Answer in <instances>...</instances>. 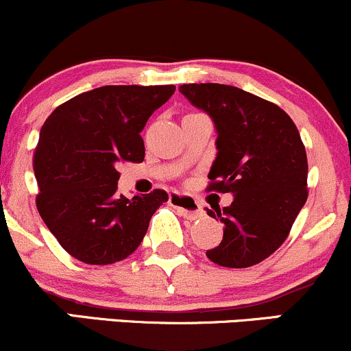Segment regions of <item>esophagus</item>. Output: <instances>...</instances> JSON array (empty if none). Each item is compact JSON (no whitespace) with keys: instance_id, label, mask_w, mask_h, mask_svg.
Instances as JSON below:
<instances>
[{"instance_id":"34e87169","label":"esophagus","mask_w":351,"mask_h":351,"mask_svg":"<svg viewBox=\"0 0 351 351\" xmlns=\"http://www.w3.org/2000/svg\"><path fill=\"white\" fill-rule=\"evenodd\" d=\"M169 202H171L172 207H176L179 210L180 215H184L186 219H199L204 215L202 206L200 202H197L194 197L191 195H182V194H177L174 192L171 197H169Z\"/></svg>"}]
</instances>
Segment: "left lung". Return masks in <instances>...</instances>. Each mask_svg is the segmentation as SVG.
<instances>
[{
    "instance_id": "obj_1",
    "label": "left lung",
    "mask_w": 351,
    "mask_h": 351,
    "mask_svg": "<svg viewBox=\"0 0 351 351\" xmlns=\"http://www.w3.org/2000/svg\"><path fill=\"white\" fill-rule=\"evenodd\" d=\"M179 90L217 129L207 189L234 194L228 207L207 208L226 226L222 242L207 257L228 269L257 265L285 242L308 197V164L297 125L277 104L234 86L206 82Z\"/></svg>"
}]
</instances>
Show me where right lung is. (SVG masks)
Masks as SVG:
<instances>
[{
    "instance_id": "add662e5",
    "label": "right lung",
    "mask_w": 351,
    "mask_h": 351,
    "mask_svg": "<svg viewBox=\"0 0 351 351\" xmlns=\"http://www.w3.org/2000/svg\"><path fill=\"white\" fill-rule=\"evenodd\" d=\"M176 86H102L58 106L39 132L36 207L71 257L109 265L143 242L165 191L117 194L121 162H143L141 131Z\"/></svg>"
}]
</instances>
